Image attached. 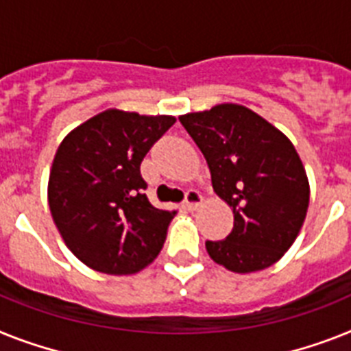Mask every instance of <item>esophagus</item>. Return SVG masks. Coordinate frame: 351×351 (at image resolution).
<instances>
[{"mask_svg": "<svg viewBox=\"0 0 351 351\" xmlns=\"http://www.w3.org/2000/svg\"><path fill=\"white\" fill-rule=\"evenodd\" d=\"M201 202H202V195L197 192V190H188V192L184 193V206H186L188 210H195Z\"/></svg>", "mask_w": 351, "mask_h": 351, "instance_id": "esophagus-1", "label": "esophagus"}]
</instances>
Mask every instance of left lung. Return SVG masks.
<instances>
[{"mask_svg": "<svg viewBox=\"0 0 351 351\" xmlns=\"http://www.w3.org/2000/svg\"><path fill=\"white\" fill-rule=\"evenodd\" d=\"M179 121L206 158L215 193L233 208L231 233L206 240L211 260L240 274L271 267L296 240L308 208L311 188L294 145L237 104Z\"/></svg>", "mask_w": 351, "mask_h": 351, "instance_id": "left-lung-1", "label": "left lung"}]
</instances>
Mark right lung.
<instances>
[{
  "label": "right lung",
  "mask_w": 351,
  "mask_h": 351,
  "mask_svg": "<svg viewBox=\"0 0 351 351\" xmlns=\"http://www.w3.org/2000/svg\"><path fill=\"white\" fill-rule=\"evenodd\" d=\"M173 123V117L107 109L59 145L48 204L69 251L88 267L134 274L163 247L176 211L150 204L140 165Z\"/></svg>",
  "instance_id": "obj_1"
}]
</instances>
